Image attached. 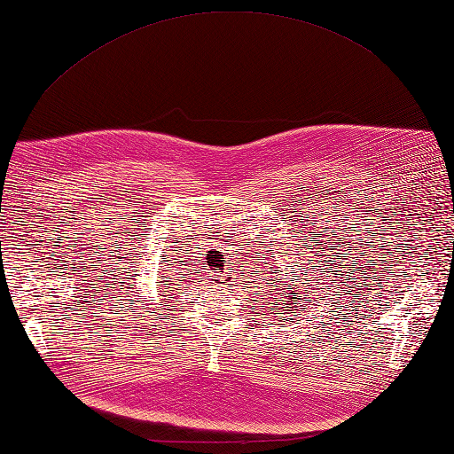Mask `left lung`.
<instances>
[{"instance_id":"obj_1","label":"left lung","mask_w":454,"mask_h":454,"mask_svg":"<svg viewBox=\"0 0 454 454\" xmlns=\"http://www.w3.org/2000/svg\"><path fill=\"white\" fill-rule=\"evenodd\" d=\"M293 294H296V293H294V291H293ZM286 308H291V306H286ZM294 308H296V306H294Z\"/></svg>"}]
</instances>
